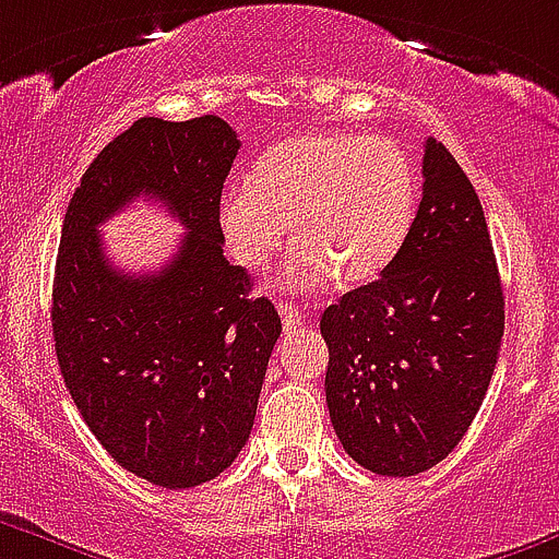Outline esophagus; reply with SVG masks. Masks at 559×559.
Returning <instances> with one entry per match:
<instances>
[{
    "instance_id": "esophagus-1",
    "label": "esophagus",
    "mask_w": 559,
    "mask_h": 559,
    "mask_svg": "<svg viewBox=\"0 0 559 559\" xmlns=\"http://www.w3.org/2000/svg\"><path fill=\"white\" fill-rule=\"evenodd\" d=\"M278 311H281V317H284V329H286V331L298 329L300 320H304V317H300V309H298V306L286 304V300H281V304H278Z\"/></svg>"
}]
</instances>
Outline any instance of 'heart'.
<instances>
[{"mask_svg":"<svg viewBox=\"0 0 559 559\" xmlns=\"http://www.w3.org/2000/svg\"><path fill=\"white\" fill-rule=\"evenodd\" d=\"M417 175L390 139L348 130L298 133L255 160L250 183L228 186L217 225L230 259L245 270L267 267L295 239L286 289L304 292L340 275L365 284L390 267L412 228Z\"/></svg>","mask_w":559,"mask_h":559,"instance_id":"obj_1","label":"heart"}]
</instances>
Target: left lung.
<instances>
[{"instance_id":"obj_1","label":"left lung","mask_w":559,"mask_h":559,"mask_svg":"<svg viewBox=\"0 0 559 559\" xmlns=\"http://www.w3.org/2000/svg\"><path fill=\"white\" fill-rule=\"evenodd\" d=\"M320 331L329 415L350 460L415 476L456 449L496 370L504 292L476 189L440 142L426 139L424 198L399 255L331 304Z\"/></svg>"}]
</instances>
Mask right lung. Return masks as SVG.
Returning <instances> with one entry per match:
<instances>
[{
    "label": "right lung",
    "instance_id": "add662e5",
    "mask_svg": "<svg viewBox=\"0 0 559 559\" xmlns=\"http://www.w3.org/2000/svg\"><path fill=\"white\" fill-rule=\"evenodd\" d=\"M219 117H144L85 169L52 281L60 373L85 426L130 474L167 490L219 476L248 442L281 317L223 255L217 205L239 153ZM158 199L187 228L158 274L109 264L98 225Z\"/></svg>",
    "mask_w": 559,
    "mask_h": 559
}]
</instances>
